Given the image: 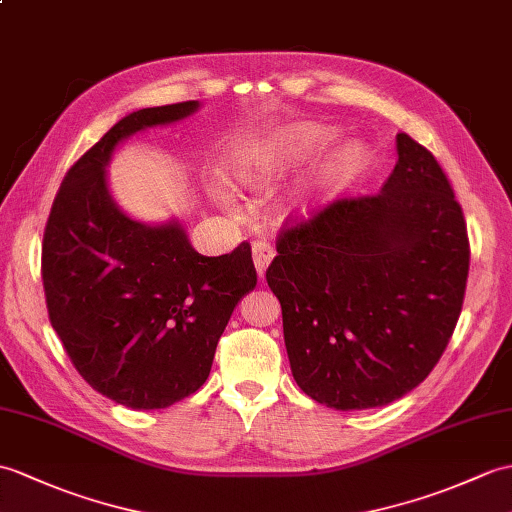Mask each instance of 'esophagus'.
<instances>
[{
  "mask_svg": "<svg viewBox=\"0 0 512 512\" xmlns=\"http://www.w3.org/2000/svg\"><path fill=\"white\" fill-rule=\"evenodd\" d=\"M272 257H275V248H272L266 240H257L253 244V261H255V268L259 272V277H264V272L272 261Z\"/></svg>",
  "mask_w": 512,
  "mask_h": 512,
  "instance_id": "obj_1",
  "label": "esophagus"
}]
</instances>
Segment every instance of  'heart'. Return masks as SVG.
<instances>
[{"label":"heart","instance_id":"obj_1","mask_svg":"<svg viewBox=\"0 0 512 512\" xmlns=\"http://www.w3.org/2000/svg\"><path fill=\"white\" fill-rule=\"evenodd\" d=\"M329 135H331L329 130L320 128V126L294 128L281 139V144L272 150L270 159L257 157V154H248V152L240 154V157H235V176L246 185H257L264 181L270 168H275V165H281L285 161L303 157L305 152H310L312 148L327 141ZM360 161H362V150L358 146L344 148L334 161L327 163L325 168L320 170V176H318L320 187L334 185L344 174L351 172Z\"/></svg>","mask_w":512,"mask_h":512}]
</instances>
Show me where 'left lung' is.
Here are the masks:
<instances>
[{"instance_id":"obj_1","label":"left lung","mask_w":512,"mask_h":512,"mask_svg":"<svg viewBox=\"0 0 512 512\" xmlns=\"http://www.w3.org/2000/svg\"><path fill=\"white\" fill-rule=\"evenodd\" d=\"M377 194L285 220L266 270L296 384L336 410L386 406L441 360L462 310L469 237L434 154L397 135Z\"/></svg>"}]
</instances>
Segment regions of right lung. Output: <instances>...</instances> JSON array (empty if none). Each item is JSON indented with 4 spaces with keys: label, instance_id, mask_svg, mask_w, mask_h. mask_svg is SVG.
I'll use <instances>...</instances> for the list:
<instances>
[{
    "label": "right lung",
    "instance_id": "obj_1",
    "mask_svg": "<svg viewBox=\"0 0 512 512\" xmlns=\"http://www.w3.org/2000/svg\"><path fill=\"white\" fill-rule=\"evenodd\" d=\"M196 109V100L152 106L117 122L71 165L43 233L54 331L82 379L133 410L168 408L205 384L237 301L257 285L248 242L205 257L178 222L130 220L106 187L122 139Z\"/></svg>",
    "mask_w": 512,
    "mask_h": 512
}]
</instances>
